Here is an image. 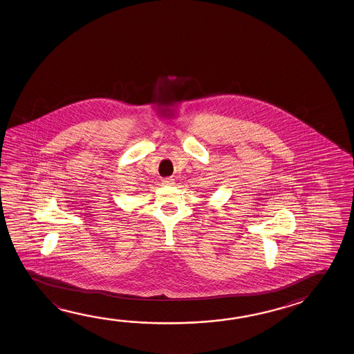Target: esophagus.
<instances>
[{"instance_id":"obj_1","label":"esophagus","mask_w":354,"mask_h":354,"mask_svg":"<svg viewBox=\"0 0 354 354\" xmlns=\"http://www.w3.org/2000/svg\"><path fill=\"white\" fill-rule=\"evenodd\" d=\"M162 183H163L165 186H172L174 183V180L172 177H166V178L162 180Z\"/></svg>"}]
</instances>
